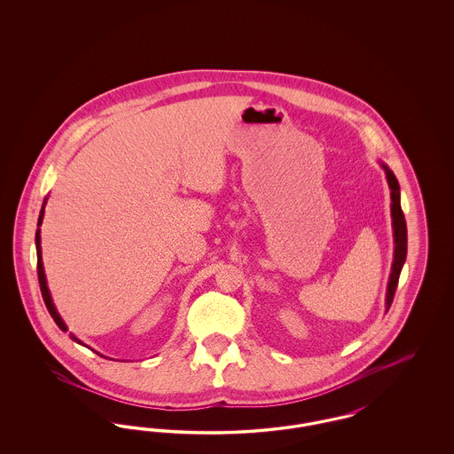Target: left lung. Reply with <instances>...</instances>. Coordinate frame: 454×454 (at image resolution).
Returning <instances> with one entry per match:
<instances>
[{"mask_svg": "<svg viewBox=\"0 0 454 454\" xmlns=\"http://www.w3.org/2000/svg\"><path fill=\"white\" fill-rule=\"evenodd\" d=\"M381 168L385 170L387 180H388L389 195H391V226H393V243H395V250H393V263H391V274H389L388 287H387V300H385V309L388 311L393 296L398 286L400 279V272L402 267L407 259V223L405 216L402 211V204H400V185L398 180L395 176V173L391 172L388 165L381 163Z\"/></svg>", "mask_w": 454, "mask_h": 454, "instance_id": "1", "label": "left lung"}]
</instances>
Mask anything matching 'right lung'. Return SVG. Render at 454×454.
I'll list each match as a JSON object with an SVG mask.
<instances>
[{"label": "right lung", "mask_w": 454, "mask_h": 454, "mask_svg": "<svg viewBox=\"0 0 454 454\" xmlns=\"http://www.w3.org/2000/svg\"><path fill=\"white\" fill-rule=\"evenodd\" d=\"M45 204H47V197L43 199V209H41V215H39V221H37V231H35V248H37V274H39V284H41V291H43V302H45V306H47V309H49V313H51V317H52V320L56 322V325L63 330V332H67V326H66L65 320L61 318V315L58 313V309H56V306H54V301H52V298H51V291H49V287H47V279H45V272H43V250H41V226H43V209H45ZM69 337L74 340V342H78L80 346H85L76 335H73V333H69ZM88 347V346H85ZM93 350V348H91ZM97 352V350H95ZM98 354V352H97Z\"/></svg>", "instance_id": "obj_1"}]
</instances>
